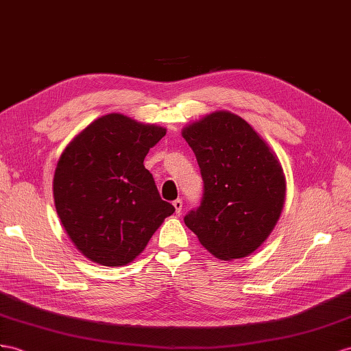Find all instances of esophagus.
I'll return each instance as SVG.
<instances>
[{
	"instance_id": "esophagus-1",
	"label": "esophagus",
	"mask_w": 351,
	"mask_h": 351,
	"mask_svg": "<svg viewBox=\"0 0 351 351\" xmlns=\"http://www.w3.org/2000/svg\"><path fill=\"white\" fill-rule=\"evenodd\" d=\"M173 208H175V210H176V213L179 215L182 212V200L181 199H176L175 202H173Z\"/></svg>"
}]
</instances>
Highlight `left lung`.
I'll return each mask as SVG.
<instances>
[{
  "label": "left lung",
  "mask_w": 351,
  "mask_h": 351,
  "mask_svg": "<svg viewBox=\"0 0 351 351\" xmlns=\"http://www.w3.org/2000/svg\"><path fill=\"white\" fill-rule=\"evenodd\" d=\"M182 136L203 179L200 206L185 215V226L223 261L250 255L283 209L286 185L276 156L250 124L228 111L193 123Z\"/></svg>",
  "instance_id": "8db88e82"
}]
</instances>
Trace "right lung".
<instances>
[{"instance_id": "add662e5", "label": "right lung", "mask_w": 351, "mask_h": 351, "mask_svg": "<svg viewBox=\"0 0 351 351\" xmlns=\"http://www.w3.org/2000/svg\"><path fill=\"white\" fill-rule=\"evenodd\" d=\"M166 129L121 114L97 119L69 143L53 179L56 210L69 239L90 261H133L175 212L143 166Z\"/></svg>"}]
</instances>
